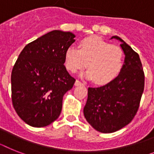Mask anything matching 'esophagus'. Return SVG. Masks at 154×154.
<instances>
[{
  "mask_svg": "<svg viewBox=\"0 0 154 154\" xmlns=\"http://www.w3.org/2000/svg\"><path fill=\"white\" fill-rule=\"evenodd\" d=\"M75 86H80V85H84V84L82 83V82H81L80 81H78V80H77V81H75Z\"/></svg>",
  "mask_w": 154,
  "mask_h": 154,
  "instance_id": "1",
  "label": "esophagus"
}]
</instances>
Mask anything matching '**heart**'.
Returning a JSON list of instances; mask_svg holds the SVG:
<instances>
[{"instance_id":"heart-1","label":"heart","mask_w":154,"mask_h":154,"mask_svg":"<svg viewBox=\"0 0 154 154\" xmlns=\"http://www.w3.org/2000/svg\"><path fill=\"white\" fill-rule=\"evenodd\" d=\"M123 50L118 46L97 36L86 37L80 43V48L69 46L65 52V66L72 73L87 66L89 69L82 77L106 85L117 77L124 66Z\"/></svg>"}]
</instances>
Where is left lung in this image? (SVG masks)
Here are the masks:
<instances>
[{"label":"left lung","mask_w":154,"mask_h":154,"mask_svg":"<svg viewBox=\"0 0 154 154\" xmlns=\"http://www.w3.org/2000/svg\"><path fill=\"white\" fill-rule=\"evenodd\" d=\"M125 54L123 69L113 81L99 88H88L84 107L86 121L102 133L117 131L136 114L144 90V73L139 55L117 36Z\"/></svg>","instance_id":"left-lung-1"}]
</instances>
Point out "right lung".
I'll list each match as a JSON object with an SVG mask.
<instances>
[{
  "label": "right lung",
  "instance_id": "add662e5",
  "mask_svg": "<svg viewBox=\"0 0 154 154\" xmlns=\"http://www.w3.org/2000/svg\"><path fill=\"white\" fill-rule=\"evenodd\" d=\"M75 37L71 32L52 30L19 54L11 72V100L27 125L45 127L59 117L63 95L76 81L64 66L65 52Z\"/></svg>",
  "mask_w": 154,
  "mask_h": 154
}]
</instances>
